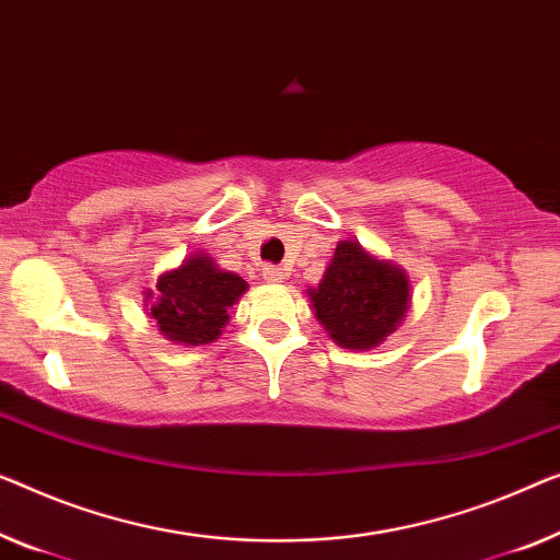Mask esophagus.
<instances>
[{
  "label": "esophagus",
  "mask_w": 560,
  "mask_h": 560,
  "mask_svg": "<svg viewBox=\"0 0 560 560\" xmlns=\"http://www.w3.org/2000/svg\"><path fill=\"white\" fill-rule=\"evenodd\" d=\"M261 277H264V281H269V283H279V281H283L287 279V271L283 269H279V266H264L261 269Z\"/></svg>",
  "instance_id": "1"
}]
</instances>
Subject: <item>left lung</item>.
I'll return each instance as SVG.
<instances>
[{"instance_id": "left-lung-1", "label": "left lung", "mask_w": 560, "mask_h": 560, "mask_svg": "<svg viewBox=\"0 0 560 560\" xmlns=\"http://www.w3.org/2000/svg\"><path fill=\"white\" fill-rule=\"evenodd\" d=\"M410 281L397 266L372 258L354 241H341L319 289H312L316 319L347 349H372L402 322Z\"/></svg>"}]
</instances>
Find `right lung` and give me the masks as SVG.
Wrapping results in <instances>:
<instances>
[{
    "instance_id": "add662e5",
    "label": "right lung",
    "mask_w": 560,
    "mask_h": 560,
    "mask_svg": "<svg viewBox=\"0 0 560 560\" xmlns=\"http://www.w3.org/2000/svg\"><path fill=\"white\" fill-rule=\"evenodd\" d=\"M246 287L244 279L221 271L208 256H188L180 269L158 279V302L150 306V316L163 337L175 345H208L219 339L229 322V308L238 302Z\"/></svg>"
}]
</instances>
